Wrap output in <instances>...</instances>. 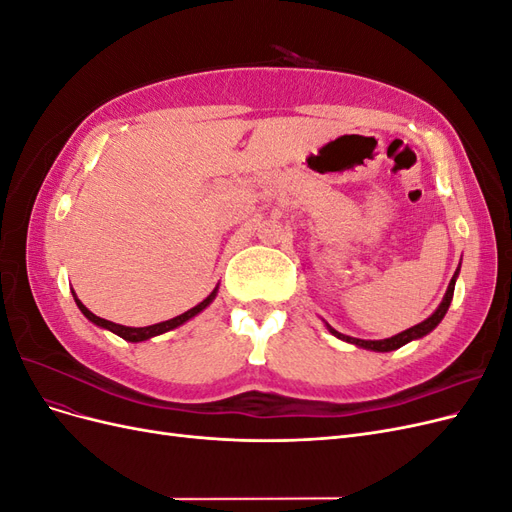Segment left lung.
<instances>
[{
  "mask_svg": "<svg viewBox=\"0 0 512 512\" xmlns=\"http://www.w3.org/2000/svg\"><path fill=\"white\" fill-rule=\"evenodd\" d=\"M457 275H459V267H457V271H455V275H453L451 284H448V290H446L444 299H442V303L438 305L436 312H433V314H431L427 320H423L421 324H414L412 329L401 331V333H397V335H393V337H386V339H356V337H350V335L337 333L333 327H329V324H327V329L331 331V335H335V337H339V339H344V342H348V344L365 348V350H374V352H391V350H397V348H401V346H406L408 342H412V339L425 337L427 333H431L433 329L438 327V324L442 322V318H444L446 312H448V305H451V301H453Z\"/></svg>",
  "mask_w": 512,
  "mask_h": 512,
  "instance_id": "left-lung-1",
  "label": "left lung"
}]
</instances>
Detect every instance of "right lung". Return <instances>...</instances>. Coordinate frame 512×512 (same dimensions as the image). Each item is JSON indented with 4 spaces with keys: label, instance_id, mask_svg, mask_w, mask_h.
<instances>
[{
    "label": "right lung",
    "instance_id": "right-lung-1",
    "mask_svg": "<svg viewBox=\"0 0 512 512\" xmlns=\"http://www.w3.org/2000/svg\"><path fill=\"white\" fill-rule=\"evenodd\" d=\"M72 294H74V292H72ZM215 294H218V286L213 288V292L209 294V297H207L203 303H198L196 307L188 309V312H183L181 316H175V318L158 322V324H151V327H138V329H136V327H123V324H115V322H111V320H104V318H100V316H96V314H91L89 309H87L79 299H76V294H74V301H76V305H79V309H81L83 316H85L87 320L98 324V327H102V329H108L111 333L123 337V339H126V342H134V344H136V342H145V339H151V337H156V335H162V333H166V331H173V329L181 327L183 322H188L190 318H194L196 314L203 312V309L215 299Z\"/></svg>",
    "mask_w": 512,
    "mask_h": 512
}]
</instances>
